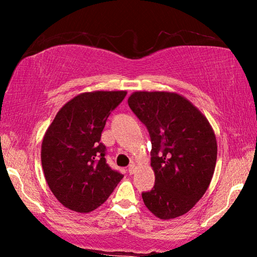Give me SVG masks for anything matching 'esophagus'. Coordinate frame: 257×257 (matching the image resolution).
I'll use <instances>...</instances> for the list:
<instances>
[{"instance_id":"34e87169","label":"esophagus","mask_w":257,"mask_h":257,"mask_svg":"<svg viewBox=\"0 0 257 257\" xmlns=\"http://www.w3.org/2000/svg\"><path fill=\"white\" fill-rule=\"evenodd\" d=\"M135 170H136V167H135V164H131V165H130V166H128V173L130 174H133V173H135Z\"/></svg>"}]
</instances>
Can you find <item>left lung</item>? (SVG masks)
I'll list each match as a JSON object with an SVG mask.
<instances>
[{
  "label": "left lung",
  "mask_w": 257,
  "mask_h": 257,
  "mask_svg": "<svg viewBox=\"0 0 257 257\" xmlns=\"http://www.w3.org/2000/svg\"><path fill=\"white\" fill-rule=\"evenodd\" d=\"M128 106L150 133L153 188L144 203L163 220L184 215L202 198L215 170L217 146L209 122L172 92H135Z\"/></svg>",
  "instance_id": "1"
}]
</instances>
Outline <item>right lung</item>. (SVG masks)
I'll return each instance as SVG.
<instances>
[{"instance_id": "1", "label": "right lung", "mask_w": 257, "mask_h": 257, "mask_svg": "<svg viewBox=\"0 0 257 257\" xmlns=\"http://www.w3.org/2000/svg\"><path fill=\"white\" fill-rule=\"evenodd\" d=\"M125 91L82 93L68 101L42 143V167L51 192L66 208L89 213L106 201L120 172L108 166L101 132Z\"/></svg>"}]
</instances>
